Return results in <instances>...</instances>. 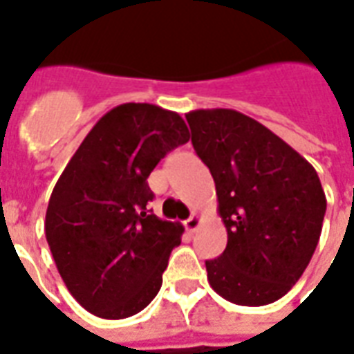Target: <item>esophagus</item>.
Instances as JSON below:
<instances>
[{
  "instance_id": "34e87169",
  "label": "esophagus",
  "mask_w": 354,
  "mask_h": 354,
  "mask_svg": "<svg viewBox=\"0 0 354 354\" xmlns=\"http://www.w3.org/2000/svg\"><path fill=\"white\" fill-rule=\"evenodd\" d=\"M184 225L187 232H195L198 229V225H201V217H198V214H193L189 219H185Z\"/></svg>"
}]
</instances>
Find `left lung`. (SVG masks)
<instances>
[{"label": "left lung", "mask_w": 354, "mask_h": 354, "mask_svg": "<svg viewBox=\"0 0 354 354\" xmlns=\"http://www.w3.org/2000/svg\"><path fill=\"white\" fill-rule=\"evenodd\" d=\"M185 120L227 229L225 251L206 261L212 289L238 306L276 302L319 243L326 212L321 180L297 150L242 112L203 109Z\"/></svg>", "instance_id": "obj_1"}]
</instances>
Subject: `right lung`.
Segmentation results:
<instances>
[{
  "label": "right lung",
  "instance_id": "add662e5",
  "mask_svg": "<svg viewBox=\"0 0 354 354\" xmlns=\"http://www.w3.org/2000/svg\"><path fill=\"white\" fill-rule=\"evenodd\" d=\"M189 140L180 114L150 103L106 112L52 191L44 234L57 272L84 310L103 319L142 311L163 283L184 227L146 208L148 176Z\"/></svg>",
  "mask_w": 354,
  "mask_h": 354
}]
</instances>
